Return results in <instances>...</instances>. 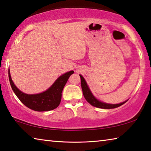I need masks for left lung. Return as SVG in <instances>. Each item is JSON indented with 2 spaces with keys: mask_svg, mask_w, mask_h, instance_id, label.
Returning a JSON list of instances; mask_svg holds the SVG:
<instances>
[{
  "mask_svg": "<svg viewBox=\"0 0 151 151\" xmlns=\"http://www.w3.org/2000/svg\"><path fill=\"white\" fill-rule=\"evenodd\" d=\"M80 77H81V87H82V90H83V95L85 98V99L87 100V102L89 103V104L91 105V106L96 107H99V108H102V109H114V108H116V107L121 106L122 105H123L125 104V103L128 101H124L122 103H120V104H107V103H104L103 101H99L98 100L96 97H95L94 95H93V93L91 91L89 87L87 85V82L83 76L79 75Z\"/></svg>",
  "mask_w": 151,
  "mask_h": 151,
  "instance_id": "8db88e82",
  "label": "left lung"
}]
</instances>
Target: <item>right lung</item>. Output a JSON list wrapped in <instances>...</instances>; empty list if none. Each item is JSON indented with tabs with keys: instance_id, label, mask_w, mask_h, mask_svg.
<instances>
[{
	"instance_id": "obj_1",
	"label": "right lung",
	"mask_w": 151,
	"mask_h": 151,
	"mask_svg": "<svg viewBox=\"0 0 151 151\" xmlns=\"http://www.w3.org/2000/svg\"><path fill=\"white\" fill-rule=\"evenodd\" d=\"M73 70L67 72L57 78L51 87L37 94H26L19 89L12 81L9 70V78L13 92L19 99L29 108L37 111H46L54 109L60 104L62 92Z\"/></svg>"
}]
</instances>
